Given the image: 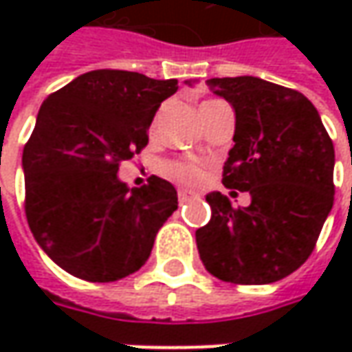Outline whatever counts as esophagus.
Listing matches in <instances>:
<instances>
[{
	"label": "esophagus",
	"instance_id": "esophagus-1",
	"mask_svg": "<svg viewBox=\"0 0 352 352\" xmlns=\"http://www.w3.org/2000/svg\"><path fill=\"white\" fill-rule=\"evenodd\" d=\"M194 196H196V194L190 192V190H178V201H180V204H186L188 199H192Z\"/></svg>",
	"mask_w": 352,
	"mask_h": 352
}]
</instances>
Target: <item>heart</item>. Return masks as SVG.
Masks as SVG:
<instances>
[{"label": "heart", "instance_id": "1", "mask_svg": "<svg viewBox=\"0 0 352 352\" xmlns=\"http://www.w3.org/2000/svg\"><path fill=\"white\" fill-rule=\"evenodd\" d=\"M164 174L176 182L186 184V186H196L204 178V172L194 164H188V162H168L164 166Z\"/></svg>", "mask_w": 352, "mask_h": 352}]
</instances>
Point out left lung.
Masks as SVG:
<instances>
[{"label": "left lung", "instance_id": "8db88e82", "mask_svg": "<svg viewBox=\"0 0 352 352\" xmlns=\"http://www.w3.org/2000/svg\"><path fill=\"white\" fill-rule=\"evenodd\" d=\"M208 86L235 109L223 186L249 192L250 206L233 208L221 192L206 196L211 219L196 231L199 258L223 282L270 284L298 270L318 243L335 194L333 141L296 89L254 76L211 78Z\"/></svg>", "mask_w": 352, "mask_h": 352}]
</instances>
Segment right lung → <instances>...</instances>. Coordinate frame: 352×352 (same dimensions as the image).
<instances>
[{
  "label": "right lung",
  "instance_id": "obj_1",
  "mask_svg": "<svg viewBox=\"0 0 352 352\" xmlns=\"http://www.w3.org/2000/svg\"><path fill=\"white\" fill-rule=\"evenodd\" d=\"M176 80L91 70L50 94L23 148L25 213L54 263L88 282L137 272L162 223L178 210L174 186L151 176L129 188L119 162L139 155Z\"/></svg>",
  "mask_w": 352,
  "mask_h": 352
}]
</instances>
